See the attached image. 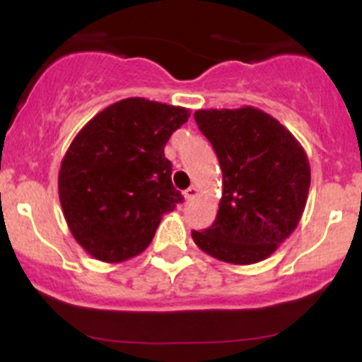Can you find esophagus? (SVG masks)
Masks as SVG:
<instances>
[{"label":"esophagus","instance_id":"esophagus-1","mask_svg":"<svg viewBox=\"0 0 362 362\" xmlns=\"http://www.w3.org/2000/svg\"><path fill=\"white\" fill-rule=\"evenodd\" d=\"M197 195H199V190H197V187H189V189H187L185 190V192H184V197H185V201H194V199L195 197H197Z\"/></svg>","mask_w":362,"mask_h":362}]
</instances>
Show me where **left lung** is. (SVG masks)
<instances>
[{"label": "left lung", "mask_w": 362, "mask_h": 362, "mask_svg": "<svg viewBox=\"0 0 362 362\" xmlns=\"http://www.w3.org/2000/svg\"><path fill=\"white\" fill-rule=\"evenodd\" d=\"M223 172L214 223L192 231L214 259L248 265L267 259L296 230L310 190V163L298 139L255 107L197 110Z\"/></svg>", "instance_id": "8db88e82"}]
</instances>
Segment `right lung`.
<instances>
[{
    "label": "right lung",
    "instance_id": "1",
    "mask_svg": "<svg viewBox=\"0 0 362 362\" xmlns=\"http://www.w3.org/2000/svg\"><path fill=\"white\" fill-rule=\"evenodd\" d=\"M184 107L132 97L98 112L61 161L59 201L69 231L93 259L117 264L151 243L163 214L184 201L165 158Z\"/></svg>",
    "mask_w": 362,
    "mask_h": 362
}]
</instances>
